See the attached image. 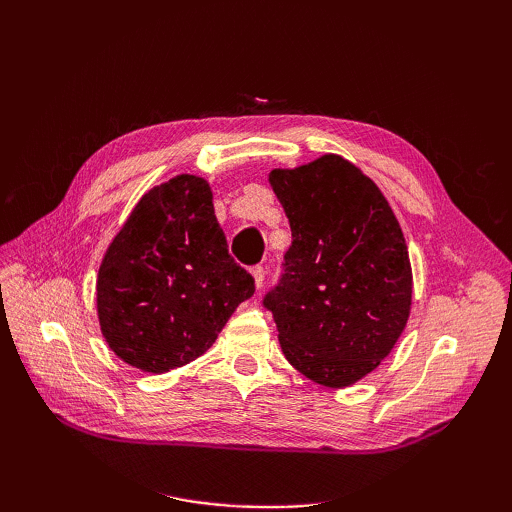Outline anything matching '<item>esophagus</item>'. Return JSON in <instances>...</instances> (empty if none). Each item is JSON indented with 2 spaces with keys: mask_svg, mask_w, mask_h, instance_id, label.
Here are the masks:
<instances>
[{
  "mask_svg": "<svg viewBox=\"0 0 512 512\" xmlns=\"http://www.w3.org/2000/svg\"><path fill=\"white\" fill-rule=\"evenodd\" d=\"M252 275H254L256 288H262V284H265V269H262L260 265H256V267H252Z\"/></svg>",
  "mask_w": 512,
  "mask_h": 512,
  "instance_id": "obj_1",
  "label": "esophagus"
}]
</instances>
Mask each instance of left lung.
<instances>
[{
    "mask_svg": "<svg viewBox=\"0 0 512 512\" xmlns=\"http://www.w3.org/2000/svg\"><path fill=\"white\" fill-rule=\"evenodd\" d=\"M269 183L292 245L262 303L288 363L344 389L374 371L406 329L412 269L404 232L378 185L335 153L275 168Z\"/></svg>",
    "mask_w": 512,
    "mask_h": 512,
    "instance_id": "8db88e82",
    "label": "left lung"
}]
</instances>
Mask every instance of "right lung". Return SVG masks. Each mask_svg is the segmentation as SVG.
Listing matches in <instances>:
<instances>
[{
  "instance_id": "obj_1",
  "label": "right lung",
  "mask_w": 512,
  "mask_h": 512,
  "mask_svg": "<svg viewBox=\"0 0 512 512\" xmlns=\"http://www.w3.org/2000/svg\"><path fill=\"white\" fill-rule=\"evenodd\" d=\"M254 277L228 254L209 183L177 175L151 188L98 271L100 329L121 361L164 374L205 354Z\"/></svg>"
}]
</instances>
